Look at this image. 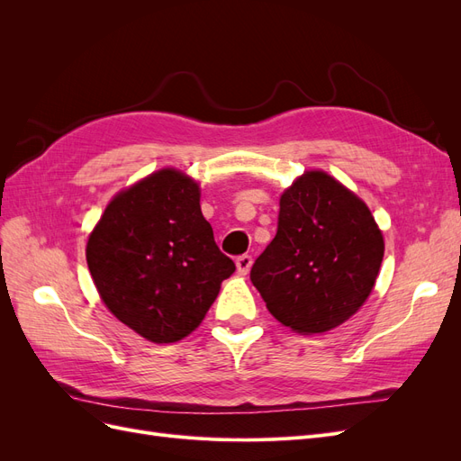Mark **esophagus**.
Returning a JSON list of instances; mask_svg holds the SVG:
<instances>
[{"mask_svg":"<svg viewBox=\"0 0 461 461\" xmlns=\"http://www.w3.org/2000/svg\"><path fill=\"white\" fill-rule=\"evenodd\" d=\"M249 269H252V256L236 258V271H239V275L246 276L249 273Z\"/></svg>","mask_w":461,"mask_h":461,"instance_id":"esophagus-1","label":"esophagus"}]
</instances>
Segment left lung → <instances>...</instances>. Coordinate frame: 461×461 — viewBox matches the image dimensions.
I'll use <instances>...</instances> for the list:
<instances>
[{
    "instance_id": "obj_1",
    "label": "left lung",
    "mask_w": 461,
    "mask_h": 461,
    "mask_svg": "<svg viewBox=\"0 0 461 461\" xmlns=\"http://www.w3.org/2000/svg\"><path fill=\"white\" fill-rule=\"evenodd\" d=\"M278 203L276 234L249 278L271 315L290 330L337 329L375 288L383 230L357 194L321 169L296 176Z\"/></svg>"
}]
</instances>
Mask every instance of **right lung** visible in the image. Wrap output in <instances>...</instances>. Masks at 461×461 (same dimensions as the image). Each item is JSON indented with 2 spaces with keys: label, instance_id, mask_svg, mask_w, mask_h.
<instances>
[{
  "label": "right lung",
  "instance_id": "add662e5",
  "mask_svg": "<svg viewBox=\"0 0 461 461\" xmlns=\"http://www.w3.org/2000/svg\"><path fill=\"white\" fill-rule=\"evenodd\" d=\"M198 180L163 167L117 192L86 242L105 308L156 344L196 330L234 263L221 254L200 207Z\"/></svg>",
  "mask_w": 461,
  "mask_h": 461
}]
</instances>
